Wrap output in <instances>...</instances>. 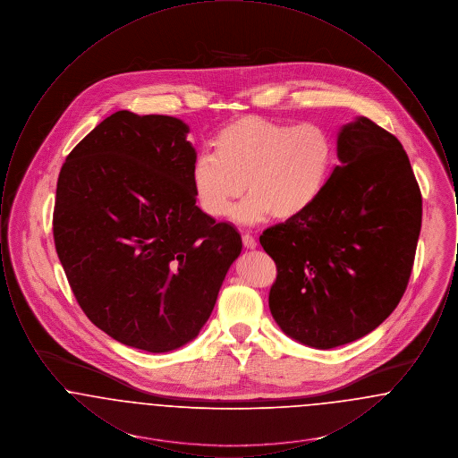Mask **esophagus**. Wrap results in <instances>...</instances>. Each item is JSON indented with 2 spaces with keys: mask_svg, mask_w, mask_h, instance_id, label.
Segmentation results:
<instances>
[{
  "mask_svg": "<svg viewBox=\"0 0 458 458\" xmlns=\"http://www.w3.org/2000/svg\"><path fill=\"white\" fill-rule=\"evenodd\" d=\"M242 242H243V247H245V249H256V245H258L256 239H254L252 235H249V233L242 235Z\"/></svg>",
  "mask_w": 458,
  "mask_h": 458,
  "instance_id": "1",
  "label": "esophagus"
}]
</instances>
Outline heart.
Masks as SVG:
<instances>
[{
    "label": "heart",
    "instance_id": "heart-1",
    "mask_svg": "<svg viewBox=\"0 0 458 458\" xmlns=\"http://www.w3.org/2000/svg\"><path fill=\"white\" fill-rule=\"evenodd\" d=\"M215 154L197 156L192 189L213 218L230 216L245 192L235 218L258 223L301 216L323 194L335 148L316 123H282L256 114L240 116L216 133Z\"/></svg>",
    "mask_w": 458,
    "mask_h": 458
}]
</instances>
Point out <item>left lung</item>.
I'll list each match as a JSON object with an SVG mask.
<instances>
[{
	"label": "left lung",
	"mask_w": 458,
	"mask_h": 458,
	"mask_svg": "<svg viewBox=\"0 0 458 458\" xmlns=\"http://www.w3.org/2000/svg\"><path fill=\"white\" fill-rule=\"evenodd\" d=\"M319 199L262 232L276 262L269 310L284 335L314 349L366 336L400 302L414 264L422 197L400 140L366 116L342 127Z\"/></svg>",
	"instance_id": "obj_1"
}]
</instances>
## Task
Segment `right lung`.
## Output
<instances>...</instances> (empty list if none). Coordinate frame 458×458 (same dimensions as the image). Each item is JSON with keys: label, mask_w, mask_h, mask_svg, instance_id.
I'll use <instances>...</instances> for the list:
<instances>
[{"label": "right lung", "mask_w": 458, "mask_h": 458, "mask_svg": "<svg viewBox=\"0 0 458 458\" xmlns=\"http://www.w3.org/2000/svg\"><path fill=\"white\" fill-rule=\"evenodd\" d=\"M174 116L116 111L66 156L53 235L89 319L116 342L180 349L209 319L242 239L196 206V149Z\"/></svg>", "instance_id": "obj_1"}]
</instances>
